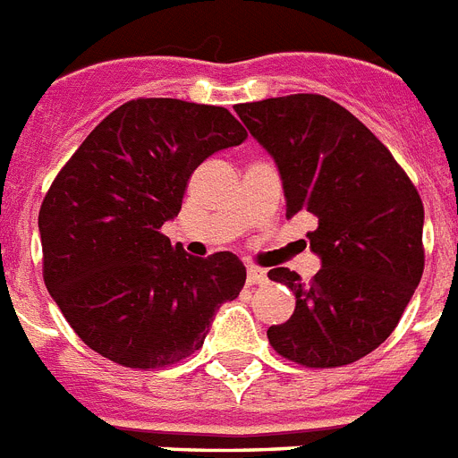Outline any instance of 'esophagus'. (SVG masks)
<instances>
[{
	"mask_svg": "<svg viewBox=\"0 0 458 458\" xmlns=\"http://www.w3.org/2000/svg\"><path fill=\"white\" fill-rule=\"evenodd\" d=\"M267 281V274H265V269L260 267H249L246 269V284L249 285H260Z\"/></svg>",
	"mask_w": 458,
	"mask_h": 458,
	"instance_id": "esophagus-1",
	"label": "esophagus"
}]
</instances>
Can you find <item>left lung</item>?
<instances>
[{
  "label": "left lung",
  "instance_id": "8db88e82",
  "mask_svg": "<svg viewBox=\"0 0 458 458\" xmlns=\"http://www.w3.org/2000/svg\"><path fill=\"white\" fill-rule=\"evenodd\" d=\"M274 157L285 216L309 212L323 267L304 284L288 267L267 276L295 295V311L267 339L309 369L345 367L394 332L424 272V205L387 147L352 113L320 94L234 106Z\"/></svg>",
  "mask_w": 458,
  "mask_h": 458
}]
</instances>
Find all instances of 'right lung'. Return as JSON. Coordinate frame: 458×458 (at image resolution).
I'll return each instance as SVG.
<instances>
[{"label":"right lung","mask_w":458,"mask_h":458,"mask_svg":"<svg viewBox=\"0 0 458 458\" xmlns=\"http://www.w3.org/2000/svg\"><path fill=\"white\" fill-rule=\"evenodd\" d=\"M244 140L225 108L133 98L64 163L38 212L43 281L94 352L138 371L173 367L240 295L237 256L193 258L161 225L180 214L193 170Z\"/></svg>","instance_id":"add662e5"}]
</instances>
